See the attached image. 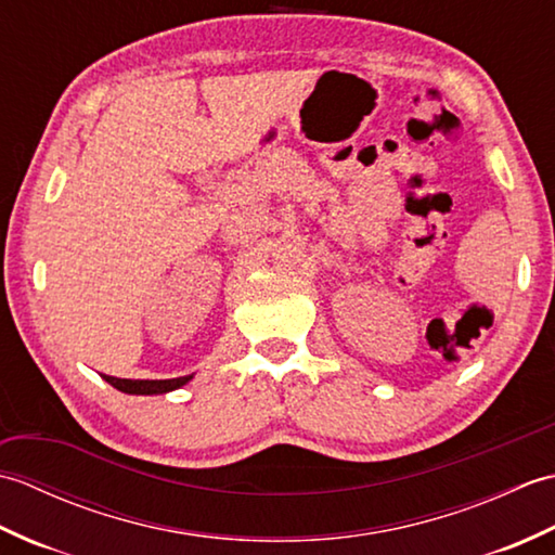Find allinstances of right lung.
Wrapping results in <instances>:
<instances>
[{
	"label": "right lung",
	"instance_id": "obj_1",
	"mask_svg": "<svg viewBox=\"0 0 555 555\" xmlns=\"http://www.w3.org/2000/svg\"><path fill=\"white\" fill-rule=\"evenodd\" d=\"M114 388H119L124 393H135V396H152V393H167L173 391V388L183 386L185 382H191L193 376H179V379H116V376L102 374Z\"/></svg>",
	"mask_w": 555,
	"mask_h": 555
}]
</instances>
